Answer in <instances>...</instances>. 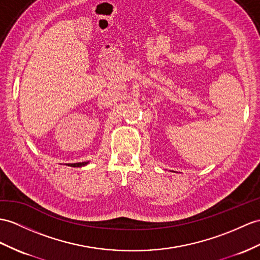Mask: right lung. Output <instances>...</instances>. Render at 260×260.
<instances>
[{
	"label": "right lung",
	"mask_w": 260,
	"mask_h": 260,
	"mask_svg": "<svg viewBox=\"0 0 260 260\" xmlns=\"http://www.w3.org/2000/svg\"><path fill=\"white\" fill-rule=\"evenodd\" d=\"M88 163H89V161H87V162H78V163H67L66 166L72 167V168H81V167L87 166Z\"/></svg>",
	"instance_id": "obj_1"
}]
</instances>
